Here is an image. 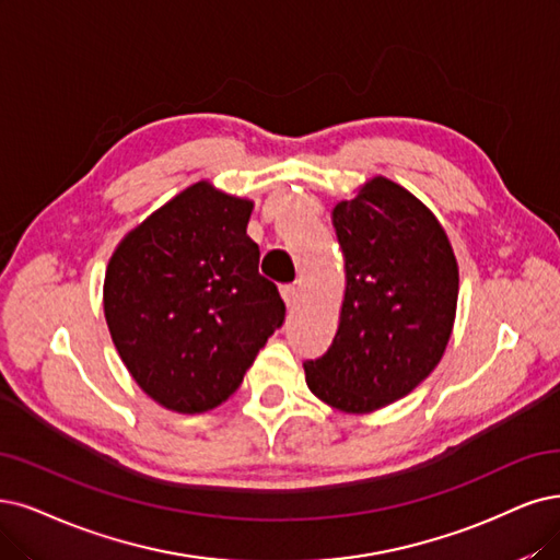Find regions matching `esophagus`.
Returning <instances> with one entry per match:
<instances>
[{
    "label": "esophagus",
    "instance_id": "esophagus-1",
    "mask_svg": "<svg viewBox=\"0 0 560 560\" xmlns=\"http://www.w3.org/2000/svg\"><path fill=\"white\" fill-rule=\"evenodd\" d=\"M281 298H283V302H285V306L288 308H295L298 306V300H300V291H298V285H281Z\"/></svg>",
    "mask_w": 560,
    "mask_h": 560
}]
</instances>
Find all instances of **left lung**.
<instances>
[{
    "mask_svg": "<svg viewBox=\"0 0 560 560\" xmlns=\"http://www.w3.org/2000/svg\"><path fill=\"white\" fill-rule=\"evenodd\" d=\"M332 223L346 262L339 327L304 374L320 401L364 416L406 397L441 362L459 265L429 207L383 175L337 202Z\"/></svg>",
    "mask_w": 560,
    "mask_h": 560,
    "instance_id": "8db88e82",
    "label": "left lung"
}]
</instances>
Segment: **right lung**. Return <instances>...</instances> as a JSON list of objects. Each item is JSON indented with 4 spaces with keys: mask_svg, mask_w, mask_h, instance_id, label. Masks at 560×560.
<instances>
[{
    "mask_svg": "<svg viewBox=\"0 0 560 560\" xmlns=\"http://www.w3.org/2000/svg\"><path fill=\"white\" fill-rule=\"evenodd\" d=\"M254 200L200 179L121 237L103 279L117 353L159 406L196 416L242 385L281 327L277 285L246 235Z\"/></svg>",
    "mask_w": 560,
    "mask_h": 560,
    "instance_id": "right-lung-1",
    "label": "right lung"
}]
</instances>
